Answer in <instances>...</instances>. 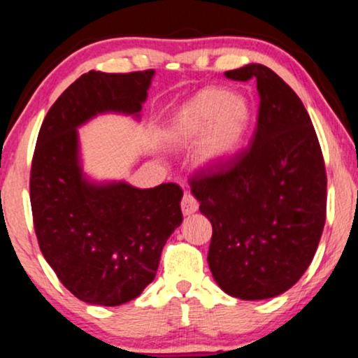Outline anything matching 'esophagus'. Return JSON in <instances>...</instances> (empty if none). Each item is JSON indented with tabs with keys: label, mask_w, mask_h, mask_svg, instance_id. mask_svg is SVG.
<instances>
[{
	"label": "esophagus",
	"mask_w": 358,
	"mask_h": 358,
	"mask_svg": "<svg viewBox=\"0 0 358 358\" xmlns=\"http://www.w3.org/2000/svg\"><path fill=\"white\" fill-rule=\"evenodd\" d=\"M180 209H182L184 215H191L199 209V202L196 201V197L191 192H184L182 201H180Z\"/></svg>",
	"instance_id": "esophagus-1"
}]
</instances>
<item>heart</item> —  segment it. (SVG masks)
I'll return each mask as SVG.
<instances>
[{"label": "heart", "instance_id": "1", "mask_svg": "<svg viewBox=\"0 0 358 358\" xmlns=\"http://www.w3.org/2000/svg\"><path fill=\"white\" fill-rule=\"evenodd\" d=\"M250 117L252 111L244 96L224 87H206L172 114L166 139L176 148L197 141L194 162L202 169H214L241 148Z\"/></svg>", "mask_w": 358, "mask_h": 358}]
</instances>
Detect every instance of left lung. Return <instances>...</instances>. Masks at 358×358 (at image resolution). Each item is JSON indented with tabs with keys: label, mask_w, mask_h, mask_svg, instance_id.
Returning <instances> with one entry per match:
<instances>
[{
	"label": "left lung",
	"mask_w": 358,
	"mask_h": 358,
	"mask_svg": "<svg viewBox=\"0 0 358 358\" xmlns=\"http://www.w3.org/2000/svg\"><path fill=\"white\" fill-rule=\"evenodd\" d=\"M226 78L257 81V127L249 148L189 184L213 224L214 280L232 297L262 301L289 290L310 266L325 224L327 176L308 113L284 79L262 64Z\"/></svg>",
	"instance_id": "left-lung-1"
}]
</instances>
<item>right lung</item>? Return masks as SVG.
<instances>
[{
    "label": "right lung",
    "instance_id": "1",
    "mask_svg": "<svg viewBox=\"0 0 358 358\" xmlns=\"http://www.w3.org/2000/svg\"><path fill=\"white\" fill-rule=\"evenodd\" d=\"M152 78L154 69L83 74L51 106L38 134L29 192L39 249L61 284L92 306L141 295L182 222L178 184L94 182L79 157L78 127L106 113L139 117Z\"/></svg>",
    "mask_w": 358,
    "mask_h": 358
}]
</instances>
